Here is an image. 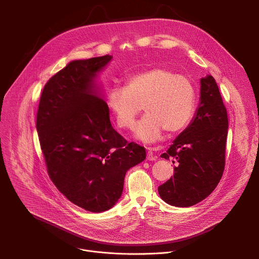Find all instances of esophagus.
Segmentation results:
<instances>
[{"label":"esophagus","instance_id":"34e87169","mask_svg":"<svg viewBox=\"0 0 259 259\" xmlns=\"http://www.w3.org/2000/svg\"><path fill=\"white\" fill-rule=\"evenodd\" d=\"M146 150H147V160L150 161H155L157 159V156L154 155V151L155 149L154 147H151V146H146Z\"/></svg>","mask_w":259,"mask_h":259}]
</instances>
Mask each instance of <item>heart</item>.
Instances as JSON below:
<instances>
[{
    "instance_id": "obj_1",
    "label": "heart",
    "mask_w": 259,
    "mask_h": 259,
    "mask_svg": "<svg viewBox=\"0 0 259 259\" xmlns=\"http://www.w3.org/2000/svg\"><path fill=\"white\" fill-rule=\"evenodd\" d=\"M197 92L192 80L164 66H155L128 77L125 86L107 91L106 105L119 128L131 130L136 116L146 114L137 123L136 136L146 142L158 140L163 131L176 134L192 121Z\"/></svg>"
}]
</instances>
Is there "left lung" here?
I'll return each instance as SVG.
<instances>
[{"label":"left lung","mask_w":259,"mask_h":259,"mask_svg":"<svg viewBox=\"0 0 259 259\" xmlns=\"http://www.w3.org/2000/svg\"><path fill=\"white\" fill-rule=\"evenodd\" d=\"M229 118L212 76L201 79V100L190 126L161 157L172 160L174 174L158 188L160 197L176 207L193 206L216 188L226 166Z\"/></svg>","instance_id":"1"}]
</instances>
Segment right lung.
<instances>
[{
  "mask_svg": "<svg viewBox=\"0 0 259 259\" xmlns=\"http://www.w3.org/2000/svg\"><path fill=\"white\" fill-rule=\"evenodd\" d=\"M112 56L69 62L41 94L36 130L48 175L71 203L103 212L120 199L128 169L142 162L143 146L110 124L109 109L93 80Z\"/></svg>",
  "mask_w": 259,
  "mask_h": 259,
  "instance_id": "1",
  "label": "right lung"
}]
</instances>
